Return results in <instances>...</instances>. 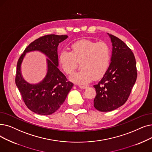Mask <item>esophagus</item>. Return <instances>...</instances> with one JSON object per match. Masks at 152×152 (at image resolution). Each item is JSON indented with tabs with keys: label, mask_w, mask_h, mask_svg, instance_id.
<instances>
[{
	"label": "esophagus",
	"mask_w": 152,
	"mask_h": 152,
	"mask_svg": "<svg viewBox=\"0 0 152 152\" xmlns=\"http://www.w3.org/2000/svg\"><path fill=\"white\" fill-rule=\"evenodd\" d=\"M79 87H80L81 89H86L87 88V86H84V85H80L79 86Z\"/></svg>",
	"instance_id": "obj_1"
}]
</instances>
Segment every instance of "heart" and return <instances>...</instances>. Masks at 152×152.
<instances>
[{
	"label": "heart",
	"mask_w": 152,
	"mask_h": 152,
	"mask_svg": "<svg viewBox=\"0 0 152 152\" xmlns=\"http://www.w3.org/2000/svg\"><path fill=\"white\" fill-rule=\"evenodd\" d=\"M71 51L62 50L59 55V64L66 75H72L81 62V69L71 77L76 83L84 84L99 79L106 72L110 61V50L104 42L82 39L71 46Z\"/></svg>",
	"instance_id": "1"
}]
</instances>
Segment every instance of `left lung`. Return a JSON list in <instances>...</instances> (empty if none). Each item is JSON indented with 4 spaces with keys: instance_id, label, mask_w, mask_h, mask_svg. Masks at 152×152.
<instances>
[{
    "instance_id": "8db88e82",
    "label": "left lung",
    "mask_w": 152,
    "mask_h": 152,
    "mask_svg": "<svg viewBox=\"0 0 152 152\" xmlns=\"http://www.w3.org/2000/svg\"><path fill=\"white\" fill-rule=\"evenodd\" d=\"M113 43L111 63L101 80L94 87V107L101 112L115 110L128 99L137 80L133 52L121 39L109 35Z\"/></svg>"
}]
</instances>
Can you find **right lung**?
Wrapping results in <instances>:
<instances>
[{"label":"right lung","instance_id":"obj_1","mask_svg":"<svg viewBox=\"0 0 152 152\" xmlns=\"http://www.w3.org/2000/svg\"><path fill=\"white\" fill-rule=\"evenodd\" d=\"M68 38L67 35H47L38 38L26 48L20 56L17 65L15 84L27 107L40 115H50L64 102L73 83L59 70L58 47ZM38 50L49 58L48 72L44 80L37 85H30L22 78L20 66L26 52Z\"/></svg>","mask_w":152,"mask_h":152}]
</instances>
